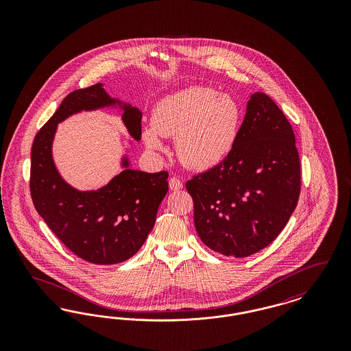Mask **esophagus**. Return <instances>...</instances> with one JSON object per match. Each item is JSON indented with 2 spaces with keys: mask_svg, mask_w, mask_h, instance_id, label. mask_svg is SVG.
Listing matches in <instances>:
<instances>
[{
  "mask_svg": "<svg viewBox=\"0 0 351 351\" xmlns=\"http://www.w3.org/2000/svg\"><path fill=\"white\" fill-rule=\"evenodd\" d=\"M183 188V183L176 178V176H172L169 179V189L171 191H179Z\"/></svg>",
  "mask_w": 351,
  "mask_h": 351,
  "instance_id": "34e87169",
  "label": "esophagus"
}]
</instances>
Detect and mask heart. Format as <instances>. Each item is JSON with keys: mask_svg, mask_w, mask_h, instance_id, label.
Wrapping results in <instances>:
<instances>
[{"mask_svg": "<svg viewBox=\"0 0 351 351\" xmlns=\"http://www.w3.org/2000/svg\"><path fill=\"white\" fill-rule=\"evenodd\" d=\"M143 130L146 146L165 150L162 136L175 138L186 167L208 169L223 162L237 143L242 110L233 97L209 86H191L159 101Z\"/></svg>", "mask_w": 351, "mask_h": 351, "instance_id": "heart-1", "label": "heart"}]
</instances>
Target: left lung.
<instances>
[{"mask_svg":"<svg viewBox=\"0 0 351 351\" xmlns=\"http://www.w3.org/2000/svg\"><path fill=\"white\" fill-rule=\"evenodd\" d=\"M185 188L201 241L221 255L249 256L280 234L300 196V158L291 123L266 93L251 96L229 156Z\"/></svg>","mask_w":351,"mask_h":351,"instance_id":"left-lung-1","label":"left lung"}]
</instances>
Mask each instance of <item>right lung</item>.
Listing matches in <instances>:
<instances>
[{"label": "right lung", "mask_w": 351, "mask_h": 351, "mask_svg": "<svg viewBox=\"0 0 351 351\" xmlns=\"http://www.w3.org/2000/svg\"><path fill=\"white\" fill-rule=\"evenodd\" d=\"M102 84L73 90L36 133L32 147L30 193L34 206L53 234L75 255L93 265H116L132 258L151 232L168 191V172L147 173L128 167L99 191L69 186L52 162L56 125L80 110L114 104ZM122 119L134 139L142 135V114L125 106Z\"/></svg>", "instance_id": "add662e5"}]
</instances>
